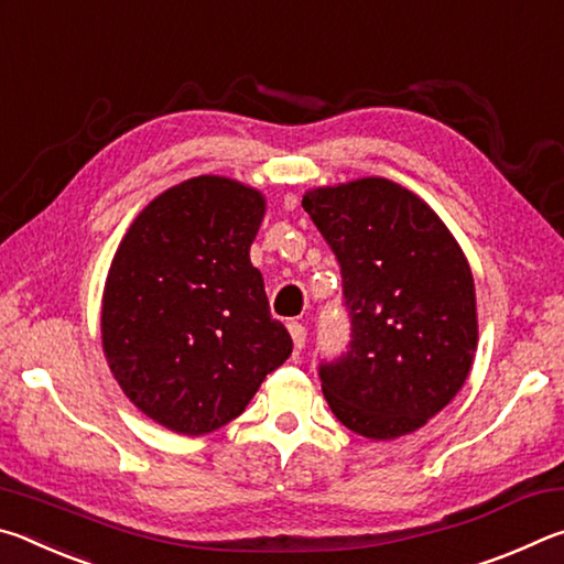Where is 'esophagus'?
I'll use <instances>...</instances> for the list:
<instances>
[{"mask_svg":"<svg viewBox=\"0 0 564 564\" xmlns=\"http://www.w3.org/2000/svg\"><path fill=\"white\" fill-rule=\"evenodd\" d=\"M289 333H291V338H293L295 350H301L305 346V336H308V330H305V326H301V323L291 321L289 323Z\"/></svg>","mask_w":564,"mask_h":564,"instance_id":"34e87169","label":"esophagus"}]
</instances>
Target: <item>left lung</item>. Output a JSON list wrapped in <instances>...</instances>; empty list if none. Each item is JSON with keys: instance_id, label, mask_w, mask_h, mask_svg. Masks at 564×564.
I'll list each match as a JSON object with an SVG mask.
<instances>
[{"instance_id": "1", "label": "left lung", "mask_w": 564, "mask_h": 564, "mask_svg": "<svg viewBox=\"0 0 564 564\" xmlns=\"http://www.w3.org/2000/svg\"><path fill=\"white\" fill-rule=\"evenodd\" d=\"M303 208L336 253L350 313L348 350L321 366L323 395L370 441L415 433L470 376V263L443 218L390 178L311 188Z\"/></svg>"}]
</instances>
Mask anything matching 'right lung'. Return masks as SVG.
Segmentation results:
<instances>
[{"mask_svg":"<svg viewBox=\"0 0 564 564\" xmlns=\"http://www.w3.org/2000/svg\"><path fill=\"white\" fill-rule=\"evenodd\" d=\"M259 188L196 176L144 206L113 253L101 295V348L133 405L178 435L231 423L293 340L271 318L251 243Z\"/></svg>","mask_w":564,"mask_h":564,"instance_id":"1","label":"right lung"}]
</instances>
